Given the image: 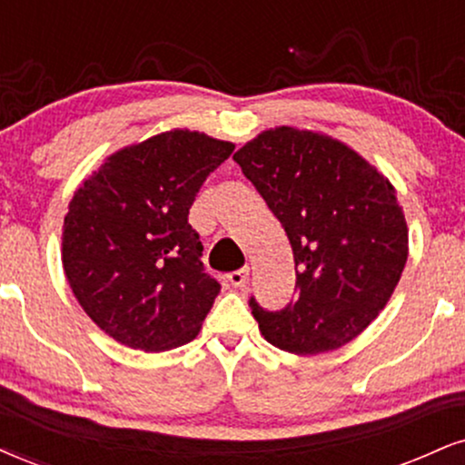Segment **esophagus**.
Segmentation results:
<instances>
[{
  "label": "esophagus",
  "mask_w": 465,
  "mask_h": 465,
  "mask_svg": "<svg viewBox=\"0 0 465 465\" xmlns=\"http://www.w3.org/2000/svg\"><path fill=\"white\" fill-rule=\"evenodd\" d=\"M250 278V269L243 267V269H237V272L228 273V282H231L232 286H245V282H248Z\"/></svg>",
  "instance_id": "1"
}]
</instances>
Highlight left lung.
Instances as JSON below:
<instances>
[{
  "instance_id": "left-lung-1",
  "label": "left lung",
  "mask_w": 465,
  "mask_h": 465,
  "mask_svg": "<svg viewBox=\"0 0 465 465\" xmlns=\"http://www.w3.org/2000/svg\"><path fill=\"white\" fill-rule=\"evenodd\" d=\"M232 159L293 248L300 297L280 312L250 300L262 336L295 355L347 345L383 311L408 261L397 189L351 146L319 131H261Z\"/></svg>"
}]
</instances>
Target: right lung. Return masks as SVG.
Segmentation results:
<instances>
[{"instance_id":"1","label":"right lung","mask_w":465,"mask_h":465,"mask_svg":"<svg viewBox=\"0 0 465 465\" xmlns=\"http://www.w3.org/2000/svg\"><path fill=\"white\" fill-rule=\"evenodd\" d=\"M232 142L172 129L112 153L73 193L62 267L84 312L140 351L198 336L220 284L203 272L189 206Z\"/></svg>"}]
</instances>
